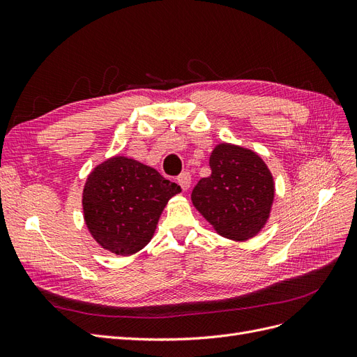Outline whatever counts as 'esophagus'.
Wrapping results in <instances>:
<instances>
[{
	"instance_id": "34e87169",
	"label": "esophagus",
	"mask_w": 357,
	"mask_h": 357,
	"mask_svg": "<svg viewBox=\"0 0 357 357\" xmlns=\"http://www.w3.org/2000/svg\"><path fill=\"white\" fill-rule=\"evenodd\" d=\"M190 174L189 172H181V174L177 177V183L181 186L183 190H188L190 188Z\"/></svg>"
}]
</instances>
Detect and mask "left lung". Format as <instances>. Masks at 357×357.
Segmentation results:
<instances>
[{"label": "left lung", "mask_w": 357, "mask_h": 357, "mask_svg": "<svg viewBox=\"0 0 357 357\" xmlns=\"http://www.w3.org/2000/svg\"><path fill=\"white\" fill-rule=\"evenodd\" d=\"M211 174L192 190V202L226 238L243 241L264 228L274 199V180L252 150L223 143L210 156Z\"/></svg>", "instance_id": "1"}]
</instances>
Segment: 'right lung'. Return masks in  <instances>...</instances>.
Wrapping results in <instances>:
<instances>
[{
  "label": "right lung",
  "instance_id": "add662e5",
  "mask_svg": "<svg viewBox=\"0 0 357 357\" xmlns=\"http://www.w3.org/2000/svg\"><path fill=\"white\" fill-rule=\"evenodd\" d=\"M180 190L153 168L123 156L112 158L86 180V225L105 250L134 255L152 240L162 210Z\"/></svg>",
  "mask_w": 357,
  "mask_h": 357
}]
</instances>
